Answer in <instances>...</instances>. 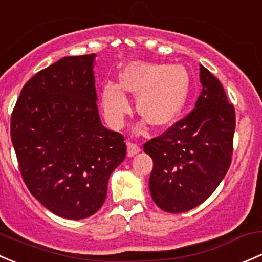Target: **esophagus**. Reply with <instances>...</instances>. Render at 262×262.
<instances>
[{
	"instance_id": "34e87169",
	"label": "esophagus",
	"mask_w": 262,
	"mask_h": 262,
	"mask_svg": "<svg viewBox=\"0 0 262 262\" xmlns=\"http://www.w3.org/2000/svg\"><path fill=\"white\" fill-rule=\"evenodd\" d=\"M126 147H128V157H133L136 156L137 153L140 152V147L138 144H136V143H132V142H128V144H126Z\"/></svg>"
}]
</instances>
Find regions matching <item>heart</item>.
Returning <instances> with one entry per match:
<instances>
[{"mask_svg":"<svg viewBox=\"0 0 262 262\" xmlns=\"http://www.w3.org/2000/svg\"><path fill=\"white\" fill-rule=\"evenodd\" d=\"M120 86L106 84L101 93L104 115L113 126H122L132 113L130 93L138 113L150 125L162 128L180 115L189 94V75L182 65L133 62L122 71Z\"/></svg>","mask_w":262,"mask_h":262,"instance_id":"b5f03b06","label":"heart"}]
</instances>
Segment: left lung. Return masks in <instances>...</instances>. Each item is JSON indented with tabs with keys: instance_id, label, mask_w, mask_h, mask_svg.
<instances>
[{
	"instance_id": "obj_1",
	"label": "left lung",
	"mask_w": 262,
	"mask_h": 262,
	"mask_svg": "<svg viewBox=\"0 0 262 262\" xmlns=\"http://www.w3.org/2000/svg\"><path fill=\"white\" fill-rule=\"evenodd\" d=\"M202 93L194 109L144 144L153 159L149 191L161 210L181 213L213 193L231 164L236 118L221 82L200 66Z\"/></svg>"
}]
</instances>
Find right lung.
Here are the masks:
<instances>
[{"label":"right lung","mask_w":262,"mask_h":262,"mask_svg":"<svg viewBox=\"0 0 262 262\" xmlns=\"http://www.w3.org/2000/svg\"><path fill=\"white\" fill-rule=\"evenodd\" d=\"M95 54L66 56L22 88L11 140L25 184L43 207L69 220L103 206L113 170L124 161L122 134L101 124Z\"/></svg>","instance_id":"1"}]
</instances>
